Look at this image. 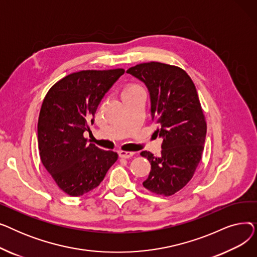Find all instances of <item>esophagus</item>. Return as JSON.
Masks as SVG:
<instances>
[{
	"mask_svg": "<svg viewBox=\"0 0 257 257\" xmlns=\"http://www.w3.org/2000/svg\"><path fill=\"white\" fill-rule=\"evenodd\" d=\"M119 157L121 158H130L134 155V152H128V151H119L118 152Z\"/></svg>",
	"mask_w": 257,
	"mask_h": 257,
	"instance_id": "34e87169",
	"label": "esophagus"
}]
</instances>
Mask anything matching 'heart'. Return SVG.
I'll list each match as a JSON object with an SVG mask.
<instances>
[{"instance_id": "1", "label": "heart", "mask_w": 257, "mask_h": 257, "mask_svg": "<svg viewBox=\"0 0 257 257\" xmlns=\"http://www.w3.org/2000/svg\"><path fill=\"white\" fill-rule=\"evenodd\" d=\"M140 92H145V89L142 85L138 84V83H131L129 85H127L124 90H123V97H129V96H133V94H137Z\"/></svg>"}]
</instances>
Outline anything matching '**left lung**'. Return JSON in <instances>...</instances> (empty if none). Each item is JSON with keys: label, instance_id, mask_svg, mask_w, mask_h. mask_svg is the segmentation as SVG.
<instances>
[{"label": "left lung", "instance_id": "1", "mask_svg": "<svg viewBox=\"0 0 257 257\" xmlns=\"http://www.w3.org/2000/svg\"><path fill=\"white\" fill-rule=\"evenodd\" d=\"M127 73L149 90L155 132L163 139L160 156L141 153L151 164L143 185L153 194L172 196L193 178L204 149L207 127L196 86L180 67L161 62L141 63Z\"/></svg>", "mask_w": 257, "mask_h": 257}]
</instances>
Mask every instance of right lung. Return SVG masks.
Segmentation results:
<instances>
[{"mask_svg": "<svg viewBox=\"0 0 257 257\" xmlns=\"http://www.w3.org/2000/svg\"><path fill=\"white\" fill-rule=\"evenodd\" d=\"M123 69L81 71L54 84L40 108L37 139L40 159L61 191L78 197L99 186L117 153L87 144L84 132Z\"/></svg>", "mask_w": 257, "mask_h": 257, "instance_id": "add662e5", "label": "right lung"}]
</instances>
